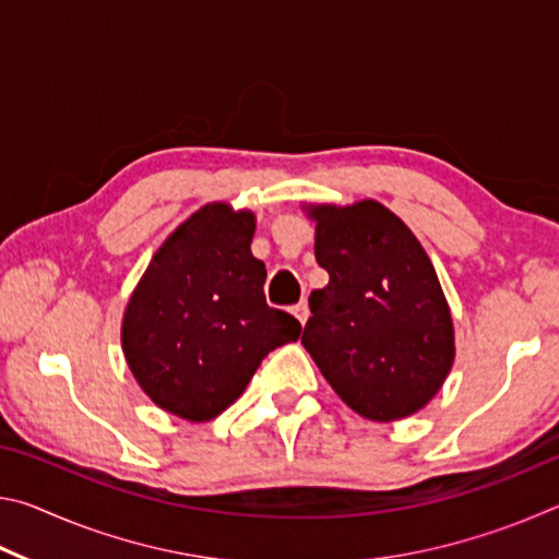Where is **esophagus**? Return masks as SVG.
I'll return each instance as SVG.
<instances>
[{"label":"esophagus","instance_id":"obj_1","mask_svg":"<svg viewBox=\"0 0 559 559\" xmlns=\"http://www.w3.org/2000/svg\"><path fill=\"white\" fill-rule=\"evenodd\" d=\"M293 316H296L302 325H306V320H308V316H310V308H308V302L306 300H300L298 306H293Z\"/></svg>","mask_w":559,"mask_h":559}]
</instances>
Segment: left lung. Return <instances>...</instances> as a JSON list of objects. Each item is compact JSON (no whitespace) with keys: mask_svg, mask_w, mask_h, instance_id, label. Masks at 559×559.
I'll return each instance as SVG.
<instances>
[{"mask_svg":"<svg viewBox=\"0 0 559 559\" xmlns=\"http://www.w3.org/2000/svg\"><path fill=\"white\" fill-rule=\"evenodd\" d=\"M308 216L330 281L310 293L302 347L365 419L396 421L419 412L456 355L451 310L427 251L374 200L313 204Z\"/></svg>","mask_w":559,"mask_h":559,"instance_id":"1","label":"left lung"}]
</instances>
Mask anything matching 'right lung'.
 <instances>
[{
	"label": "right lung",
	"instance_id": "1",
	"mask_svg": "<svg viewBox=\"0 0 559 559\" xmlns=\"http://www.w3.org/2000/svg\"><path fill=\"white\" fill-rule=\"evenodd\" d=\"M257 216L204 204L167 236L122 316V353L159 409L210 421L239 400L261 359L300 323L263 296Z\"/></svg>",
	"mask_w": 559,
	"mask_h": 559
}]
</instances>
